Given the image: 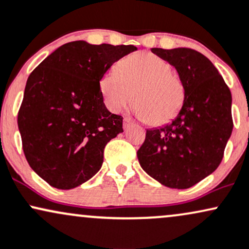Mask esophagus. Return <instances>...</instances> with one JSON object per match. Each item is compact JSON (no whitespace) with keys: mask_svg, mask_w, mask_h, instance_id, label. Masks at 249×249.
<instances>
[{"mask_svg":"<svg viewBox=\"0 0 249 249\" xmlns=\"http://www.w3.org/2000/svg\"><path fill=\"white\" fill-rule=\"evenodd\" d=\"M130 125H131V122L129 121V120H128V119H124V130H127L128 128L130 127Z\"/></svg>","mask_w":249,"mask_h":249,"instance_id":"esophagus-1","label":"esophagus"}]
</instances>
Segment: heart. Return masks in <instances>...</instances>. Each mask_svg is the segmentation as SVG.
Instances as JSON below:
<instances>
[{"label":"heart","mask_w":249,"mask_h":249,"mask_svg":"<svg viewBox=\"0 0 249 249\" xmlns=\"http://www.w3.org/2000/svg\"><path fill=\"white\" fill-rule=\"evenodd\" d=\"M168 60L154 53L124 58L118 69L108 70L100 80L107 108L120 113L133 102L135 114L151 125L169 124L179 113L185 99L182 79L174 74Z\"/></svg>","instance_id":"b5f03b06"}]
</instances>
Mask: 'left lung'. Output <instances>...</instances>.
<instances>
[{
	"instance_id": "1",
	"label": "left lung",
	"mask_w": 249,
	"mask_h": 249,
	"mask_svg": "<svg viewBox=\"0 0 249 249\" xmlns=\"http://www.w3.org/2000/svg\"><path fill=\"white\" fill-rule=\"evenodd\" d=\"M176 67L185 87L177 118L147 130L137 150L149 176L172 189H189L220 164L233 129L232 95L218 70L192 49H151Z\"/></svg>"
}]
</instances>
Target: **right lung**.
<instances>
[{"instance_id": "right-lung-1", "label": "right lung", "mask_w": 249, "mask_h": 249, "mask_svg": "<svg viewBox=\"0 0 249 249\" xmlns=\"http://www.w3.org/2000/svg\"><path fill=\"white\" fill-rule=\"evenodd\" d=\"M134 45L66 43L26 81L17 124L29 165L53 188H77L100 170L104 149L122 133V116L104 104L102 75Z\"/></svg>"}]
</instances>
